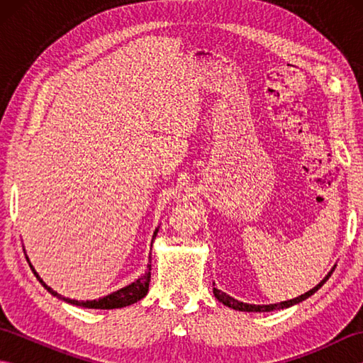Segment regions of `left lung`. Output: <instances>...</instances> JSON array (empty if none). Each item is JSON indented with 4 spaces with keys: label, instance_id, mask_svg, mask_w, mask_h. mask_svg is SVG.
Segmentation results:
<instances>
[{
    "label": "left lung",
    "instance_id": "left-lung-1",
    "mask_svg": "<svg viewBox=\"0 0 363 363\" xmlns=\"http://www.w3.org/2000/svg\"><path fill=\"white\" fill-rule=\"evenodd\" d=\"M334 269H335V265L330 268V272L325 276V279H323L320 284L315 285V287L311 289L309 291H306L304 295L296 296V298L289 299V301H282V303H276V304H250V303H243V301H238V299H235L233 296H229L228 293L221 291V290L215 289V287H213V295H215V298L220 301V303L230 307V309H234V311H240V312H272V311H281V309H287V307H291V306H295V304L303 303L304 299L312 296L313 293L317 291L318 289H321L323 284H325L329 279Z\"/></svg>",
    "mask_w": 363,
    "mask_h": 363
}]
</instances>
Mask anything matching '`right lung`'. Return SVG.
<instances>
[{
  "label": "right lung",
  "instance_id": "1",
  "mask_svg": "<svg viewBox=\"0 0 363 363\" xmlns=\"http://www.w3.org/2000/svg\"><path fill=\"white\" fill-rule=\"evenodd\" d=\"M157 233H159V228H156V230H154L151 246H152V242H154V238H156ZM150 256H151V254H150ZM26 259L29 262V257H26ZM29 267H30V269H33V273L38 279V282H40L43 287L51 293L52 296L62 299V301H65V303H68V304L86 307V309H106V311H109V309H120V307H126V306L134 304V303H137V301H140L142 298L146 296V293H148V289H150V281H151V259H150V264L146 265L145 274L138 277L137 281L126 285V287H123V289H120L117 291H112L107 296H103V298H99V299L78 301V299H70V298H65L62 295H59L57 291H54L51 287H48V285L43 282V279H42L40 276H38V273L35 272L30 262H29Z\"/></svg>",
  "mask_w": 363,
  "mask_h": 363
}]
</instances>
